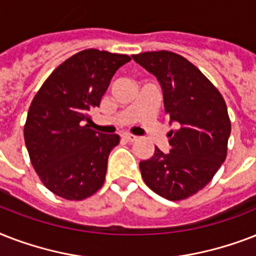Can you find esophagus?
<instances>
[{
    "label": "esophagus",
    "instance_id": "1",
    "mask_svg": "<svg viewBox=\"0 0 256 256\" xmlns=\"http://www.w3.org/2000/svg\"><path fill=\"white\" fill-rule=\"evenodd\" d=\"M122 138H124L126 142H134V140H136V136H132V134H124Z\"/></svg>",
    "mask_w": 256,
    "mask_h": 256
}]
</instances>
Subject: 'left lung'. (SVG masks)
<instances>
[{
  "mask_svg": "<svg viewBox=\"0 0 256 256\" xmlns=\"http://www.w3.org/2000/svg\"><path fill=\"white\" fill-rule=\"evenodd\" d=\"M132 60L156 76L164 90V112L178 128L168 132L171 150L156 146L140 164L144 183L168 200L202 190L227 156L231 120L222 94L186 58L168 50L134 54Z\"/></svg>",
  "mask_w": 256,
  "mask_h": 256,
  "instance_id": "left-lung-1",
  "label": "left lung"
}]
</instances>
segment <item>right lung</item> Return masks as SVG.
Wrapping results in <instances>:
<instances>
[{
  "instance_id": "right-lung-1",
  "label": "right lung",
  "mask_w": 256,
  "mask_h": 256,
  "mask_svg": "<svg viewBox=\"0 0 256 256\" xmlns=\"http://www.w3.org/2000/svg\"><path fill=\"white\" fill-rule=\"evenodd\" d=\"M132 58L86 49L54 69L30 104L24 138L41 182L68 200H84L100 190L118 134L85 124L98 108L116 72Z\"/></svg>"
}]
</instances>
